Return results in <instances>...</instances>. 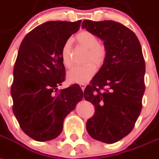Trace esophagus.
Wrapping results in <instances>:
<instances>
[{
  "label": "esophagus",
  "mask_w": 159,
  "mask_h": 159,
  "mask_svg": "<svg viewBox=\"0 0 159 159\" xmlns=\"http://www.w3.org/2000/svg\"><path fill=\"white\" fill-rule=\"evenodd\" d=\"M80 86L81 89H82L83 91H84L85 87H86V84H80Z\"/></svg>",
  "instance_id": "obj_1"
}]
</instances>
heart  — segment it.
<instances>
[{
    "instance_id": "1",
    "label": "heart",
    "mask_w": 159,
    "mask_h": 159,
    "mask_svg": "<svg viewBox=\"0 0 159 159\" xmlns=\"http://www.w3.org/2000/svg\"><path fill=\"white\" fill-rule=\"evenodd\" d=\"M77 42L81 46L88 49L86 61H93L98 66H100L106 57V48L101 44L99 38L89 31H83L75 36ZM61 58L66 68H70L72 65L70 59V41L65 42L61 50ZM89 62L84 66H75L67 72L68 80L75 84H84L93 76L96 72V66Z\"/></svg>"
}]
</instances>
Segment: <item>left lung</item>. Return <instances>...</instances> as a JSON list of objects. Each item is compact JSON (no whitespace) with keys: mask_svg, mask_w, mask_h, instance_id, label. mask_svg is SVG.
<instances>
[{"mask_svg":"<svg viewBox=\"0 0 159 159\" xmlns=\"http://www.w3.org/2000/svg\"><path fill=\"white\" fill-rule=\"evenodd\" d=\"M82 28L104 41L106 57L84 90L95 114L86 128L97 141L112 144L128 135L142 108L145 64L138 38L115 21L84 20Z\"/></svg>","mask_w":159,"mask_h":159,"instance_id":"1","label":"left lung"}]
</instances>
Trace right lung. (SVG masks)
<instances>
[{"label": "right lung", "instance_id": "obj_1", "mask_svg": "<svg viewBox=\"0 0 159 159\" xmlns=\"http://www.w3.org/2000/svg\"><path fill=\"white\" fill-rule=\"evenodd\" d=\"M80 23L46 22L30 31L20 44L10 90L13 112L22 130L35 141L57 137L65 118L84 97L77 84L57 92L66 75L61 48Z\"/></svg>", "mask_w": 159, "mask_h": 159}]
</instances>
